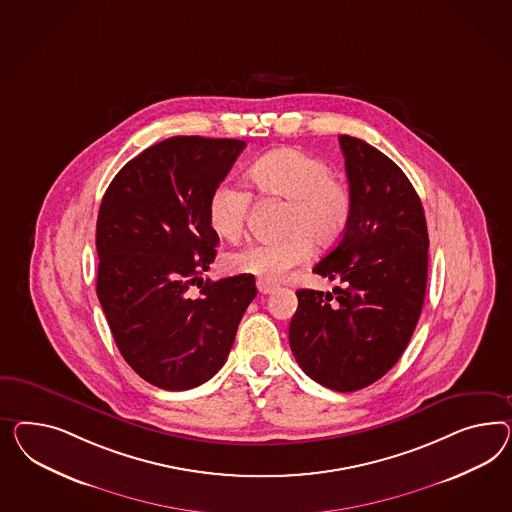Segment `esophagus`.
<instances>
[{
    "instance_id": "1",
    "label": "esophagus",
    "mask_w": 512,
    "mask_h": 512,
    "mask_svg": "<svg viewBox=\"0 0 512 512\" xmlns=\"http://www.w3.org/2000/svg\"><path fill=\"white\" fill-rule=\"evenodd\" d=\"M257 289L261 294H272V292L276 291V285L274 283H268V281H263V279H259L257 281Z\"/></svg>"
}]
</instances>
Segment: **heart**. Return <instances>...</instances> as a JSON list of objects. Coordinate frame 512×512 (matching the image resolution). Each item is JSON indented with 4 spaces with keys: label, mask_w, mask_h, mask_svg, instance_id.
I'll use <instances>...</instances> for the list:
<instances>
[{
    "label": "heart",
    "mask_w": 512,
    "mask_h": 512,
    "mask_svg": "<svg viewBox=\"0 0 512 512\" xmlns=\"http://www.w3.org/2000/svg\"><path fill=\"white\" fill-rule=\"evenodd\" d=\"M249 184L263 195L289 201L285 231L272 242H251L227 257L238 274L268 283L289 276L313 255V242L322 248L339 242L352 220V194L345 182L332 175L330 164L317 154L300 149L266 152L248 167ZM251 195L231 180H221L208 197V223L225 240L244 233Z\"/></svg>",
    "instance_id": "1"
}]
</instances>
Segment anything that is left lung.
Listing matches in <instances>:
<instances>
[{"instance_id": "1", "label": "left lung", "mask_w": 512, "mask_h": 512, "mask_svg": "<svg viewBox=\"0 0 512 512\" xmlns=\"http://www.w3.org/2000/svg\"><path fill=\"white\" fill-rule=\"evenodd\" d=\"M339 143L352 220L313 272L341 287L296 291L289 341L307 376L348 393L382 378L410 343L427 291L429 233L401 167L363 139L339 136Z\"/></svg>"}]
</instances>
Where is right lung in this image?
<instances>
[{
	"label": "right lung",
	"instance_id": "1",
	"mask_svg": "<svg viewBox=\"0 0 512 512\" xmlns=\"http://www.w3.org/2000/svg\"><path fill=\"white\" fill-rule=\"evenodd\" d=\"M244 147L199 136L160 141L132 158L102 197L98 300L126 363L160 389H192L218 373L257 294L249 274L201 277L220 242L208 197Z\"/></svg>",
	"mask_w": 512,
	"mask_h": 512
}]
</instances>
